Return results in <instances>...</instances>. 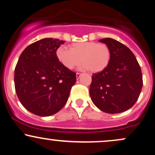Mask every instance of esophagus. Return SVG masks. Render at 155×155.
Listing matches in <instances>:
<instances>
[{"label":"esophagus","instance_id":"1","mask_svg":"<svg viewBox=\"0 0 155 155\" xmlns=\"http://www.w3.org/2000/svg\"><path fill=\"white\" fill-rule=\"evenodd\" d=\"M81 76V74H80V73H76V78H77V79H79Z\"/></svg>","mask_w":155,"mask_h":155}]
</instances>
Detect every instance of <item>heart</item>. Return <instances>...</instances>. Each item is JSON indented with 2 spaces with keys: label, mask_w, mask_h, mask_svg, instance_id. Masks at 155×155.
<instances>
[{
  "label": "heart",
  "mask_w": 155,
  "mask_h": 155,
  "mask_svg": "<svg viewBox=\"0 0 155 155\" xmlns=\"http://www.w3.org/2000/svg\"><path fill=\"white\" fill-rule=\"evenodd\" d=\"M56 57L67 69H71L83 62L81 68L91 72L102 71L111 59V51L106 44L94 41L78 42L71 45L70 49L60 47L56 50Z\"/></svg>",
  "instance_id": "b5f03b06"
}]
</instances>
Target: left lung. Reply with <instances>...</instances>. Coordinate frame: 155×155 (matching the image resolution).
Wrapping results in <instances>:
<instances>
[{
	"instance_id": "obj_1",
	"label": "left lung",
	"mask_w": 155,
	"mask_h": 155,
	"mask_svg": "<svg viewBox=\"0 0 155 155\" xmlns=\"http://www.w3.org/2000/svg\"><path fill=\"white\" fill-rule=\"evenodd\" d=\"M111 51L108 66L92 74L90 87L92 101L108 114L121 113L136 104L142 86L141 69L129 48L111 38L101 39Z\"/></svg>"
}]
</instances>
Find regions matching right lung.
<instances>
[{"instance_id":"add662e5","label":"right lung","mask_w":155,"mask_h":155,"mask_svg":"<svg viewBox=\"0 0 155 155\" xmlns=\"http://www.w3.org/2000/svg\"><path fill=\"white\" fill-rule=\"evenodd\" d=\"M64 41L46 38L27 47L15 70L17 97L28 111L40 117L58 112L66 104L76 74L64 67L56 50Z\"/></svg>"}]
</instances>
